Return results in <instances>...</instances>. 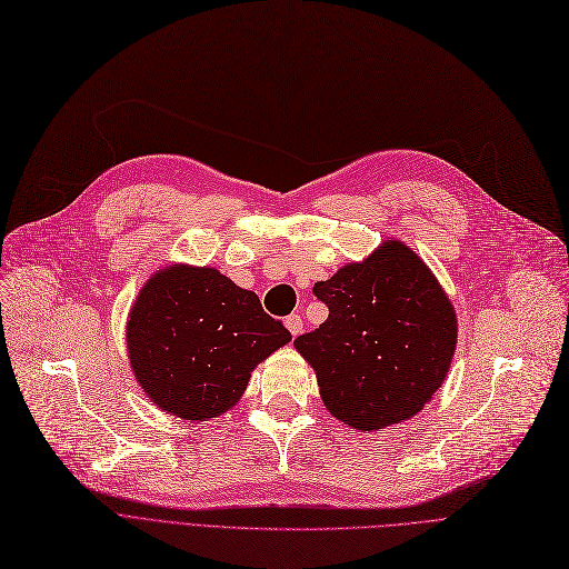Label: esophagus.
I'll return each mask as SVG.
<instances>
[{
	"label": "esophagus",
	"mask_w": 569,
	"mask_h": 569,
	"mask_svg": "<svg viewBox=\"0 0 569 569\" xmlns=\"http://www.w3.org/2000/svg\"><path fill=\"white\" fill-rule=\"evenodd\" d=\"M284 323H287V329H289V333L296 338V336H301V331H303V319H301V315H289L287 319H284Z\"/></svg>",
	"instance_id": "34e87169"
}]
</instances>
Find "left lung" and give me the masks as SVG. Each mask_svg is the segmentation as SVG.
Instances as JSON below:
<instances>
[{
	"label": "left lung",
	"instance_id": "1",
	"mask_svg": "<svg viewBox=\"0 0 569 569\" xmlns=\"http://www.w3.org/2000/svg\"><path fill=\"white\" fill-rule=\"evenodd\" d=\"M329 317L293 340L315 368L327 410L380 430L423 410L451 366L458 323L430 268L400 240L315 284Z\"/></svg>",
	"mask_w": 569,
	"mask_h": 569
}]
</instances>
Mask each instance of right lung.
Instances as JSON below:
<instances>
[{"instance_id": "right-lung-1", "label": "right lung", "mask_w": 569, "mask_h": 569, "mask_svg": "<svg viewBox=\"0 0 569 569\" xmlns=\"http://www.w3.org/2000/svg\"><path fill=\"white\" fill-rule=\"evenodd\" d=\"M289 340L254 291L206 266L157 270L127 319L137 382L159 410L189 421L233 408L252 370Z\"/></svg>"}]
</instances>
